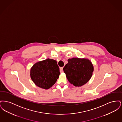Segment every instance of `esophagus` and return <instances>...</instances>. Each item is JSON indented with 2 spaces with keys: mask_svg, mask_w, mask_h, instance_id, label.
Masks as SVG:
<instances>
[{
  "mask_svg": "<svg viewBox=\"0 0 122 122\" xmlns=\"http://www.w3.org/2000/svg\"><path fill=\"white\" fill-rule=\"evenodd\" d=\"M60 72L61 73H62V72H64V71H63V67H60Z\"/></svg>",
  "mask_w": 122,
  "mask_h": 122,
  "instance_id": "obj_1",
  "label": "esophagus"
}]
</instances>
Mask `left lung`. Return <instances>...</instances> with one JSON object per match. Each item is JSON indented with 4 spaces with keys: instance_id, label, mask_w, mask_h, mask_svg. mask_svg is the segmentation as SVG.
I'll list each match as a JSON object with an SVG mask.
<instances>
[{
    "instance_id": "8db88e82",
    "label": "left lung",
    "mask_w": 122,
    "mask_h": 122,
    "mask_svg": "<svg viewBox=\"0 0 122 122\" xmlns=\"http://www.w3.org/2000/svg\"><path fill=\"white\" fill-rule=\"evenodd\" d=\"M68 62L63 70L70 83L80 87L90 80L94 71L93 64L90 60L73 58L68 59Z\"/></svg>"
}]
</instances>
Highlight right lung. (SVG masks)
I'll return each mask as SVG.
<instances>
[{
  "mask_svg": "<svg viewBox=\"0 0 122 122\" xmlns=\"http://www.w3.org/2000/svg\"><path fill=\"white\" fill-rule=\"evenodd\" d=\"M60 74L57 61L49 58L36 63L30 71V78L35 85L46 90L54 85Z\"/></svg>",
  "mask_w": 122,
  "mask_h": 122,
  "instance_id": "right-lung-1",
  "label": "right lung"
}]
</instances>
